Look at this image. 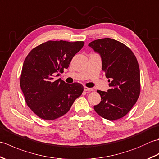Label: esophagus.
I'll return each mask as SVG.
<instances>
[{
    "mask_svg": "<svg viewBox=\"0 0 159 159\" xmlns=\"http://www.w3.org/2000/svg\"><path fill=\"white\" fill-rule=\"evenodd\" d=\"M84 90H85V92H92V91H93V89L89 88V87H87L86 86H84Z\"/></svg>",
    "mask_w": 159,
    "mask_h": 159,
    "instance_id": "1",
    "label": "esophagus"
}]
</instances>
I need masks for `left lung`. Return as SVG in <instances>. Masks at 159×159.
<instances>
[{
    "label": "left lung",
    "instance_id": "obj_1",
    "mask_svg": "<svg viewBox=\"0 0 159 159\" xmlns=\"http://www.w3.org/2000/svg\"><path fill=\"white\" fill-rule=\"evenodd\" d=\"M88 46L98 53L111 89L98 90L100 102L93 107L104 119L116 120L129 112L140 93V70L136 57L124 43L111 38L94 40Z\"/></svg>",
    "mask_w": 159,
    "mask_h": 159
}]
</instances>
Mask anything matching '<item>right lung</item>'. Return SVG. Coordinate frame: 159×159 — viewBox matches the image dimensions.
I'll return each mask as SVG.
<instances>
[{"mask_svg": "<svg viewBox=\"0 0 159 159\" xmlns=\"http://www.w3.org/2000/svg\"><path fill=\"white\" fill-rule=\"evenodd\" d=\"M84 42L48 41L33 48L24 61L20 87L28 107L37 116L53 120L68 112L83 92L81 84L66 83L59 76L69 67Z\"/></svg>", "mask_w": 159, "mask_h": 159, "instance_id": "obj_1", "label": "right lung"}]
</instances>
